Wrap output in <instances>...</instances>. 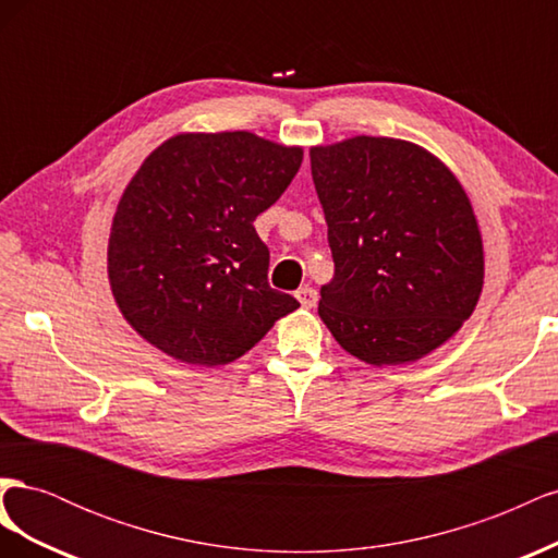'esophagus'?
Returning <instances> with one entry per match:
<instances>
[{"mask_svg":"<svg viewBox=\"0 0 558 558\" xmlns=\"http://www.w3.org/2000/svg\"><path fill=\"white\" fill-rule=\"evenodd\" d=\"M295 298H298V302H300V307H305V310L316 307V300H318L316 291L310 289V286H302V289H298V291H295Z\"/></svg>","mask_w":558,"mask_h":558,"instance_id":"34e87169","label":"esophagus"}]
</instances>
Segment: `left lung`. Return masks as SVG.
Wrapping results in <instances>:
<instances>
[{
  "instance_id": "obj_1",
  "label": "left lung",
  "mask_w": 558,
  "mask_h": 558,
  "mask_svg": "<svg viewBox=\"0 0 558 558\" xmlns=\"http://www.w3.org/2000/svg\"><path fill=\"white\" fill-rule=\"evenodd\" d=\"M310 158L335 260L320 320L367 365L428 356L461 330L484 286L482 232L461 181L393 137L359 134L312 146Z\"/></svg>"
}]
</instances>
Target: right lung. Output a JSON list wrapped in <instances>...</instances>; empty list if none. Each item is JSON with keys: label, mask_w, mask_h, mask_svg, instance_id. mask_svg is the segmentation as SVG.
Segmentation results:
<instances>
[{"label": "right lung", "mask_w": 558, "mask_h": 558, "mask_svg": "<svg viewBox=\"0 0 558 558\" xmlns=\"http://www.w3.org/2000/svg\"><path fill=\"white\" fill-rule=\"evenodd\" d=\"M302 146L246 130L181 132L130 179L107 272L123 318L174 361H238L300 307L269 289V251L253 221L300 170Z\"/></svg>", "instance_id": "add662e5"}]
</instances>
